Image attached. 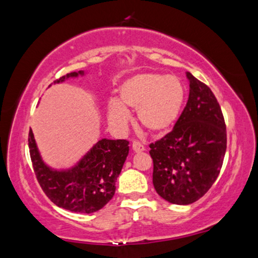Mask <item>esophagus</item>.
I'll return each instance as SVG.
<instances>
[{
  "label": "esophagus",
  "mask_w": 258,
  "mask_h": 258,
  "mask_svg": "<svg viewBox=\"0 0 258 258\" xmlns=\"http://www.w3.org/2000/svg\"><path fill=\"white\" fill-rule=\"evenodd\" d=\"M132 150H133L134 152H137V153H139V152L145 151V147H144L143 144L139 143V141H133V144H132Z\"/></svg>",
  "instance_id": "1"
}]
</instances>
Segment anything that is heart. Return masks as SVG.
Instances as JSON below:
<instances>
[{
    "instance_id": "obj_1",
    "label": "heart",
    "mask_w": 258,
    "mask_h": 258,
    "mask_svg": "<svg viewBox=\"0 0 258 258\" xmlns=\"http://www.w3.org/2000/svg\"><path fill=\"white\" fill-rule=\"evenodd\" d=\"M119 98L107 105V119L122 128L130 120L126 106L138 110V120L153 136H162L175 124L186 99L180 78L160 74H138L122 82Z\"/></svg>"
}]
</instances>
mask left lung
Instances as JSON below:
<instances>
[{
    "label": "left lung",
    "instance_id": "1",
    "mask_svg": "<svg viewBox=\"0 0 258 258\" xmlns=\"http://www.w3.org/2000/svg\"><path fill=\"white\" fill-rule=\"evenodd\" d=\"M189 97L174 128L150 145L153 184L174 205L201 199L220 174L227 150L226 122L208 86L187 72Z\"/></svg>",
    "mask_w": 258,
    "mask_h": 258
}]
</instances>
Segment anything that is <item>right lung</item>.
<instances>
[{
    "instance_id": "right-lung-1",
    "label": "right lung",
    "mask_w": 258,
    "mask_h": 258,
    "mask_svg": "<svg viewBox=\"0 0 258 258\" xmlns=\"http://www.w3.org/2000/svg\"><path fill=\"white\" fill-rule=\"evenodd\" d=\"M78 75L84 72H71L53 83ZM28 143L36 177L46 197L60 208L84 214L97 212L113 198L115 181L130 150L127 140L101 139L75 167L56 170L42 160L31 128Z\"/></svg>"
}]
</instances>
